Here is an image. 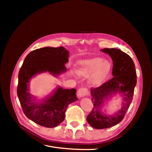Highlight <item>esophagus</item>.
Listing matches in <instances>:
<instances>
[{"mask_svg":"<svg viewBox=\"0 0 152 152\" xmlns=\"http://www.w3.org/2000/svg\"><path fill=\"white\" fill-rule=\"evenodd\" d=\"M89 94V91L86 87H80L77 92V95L79 96L80 98L84 97L85 96H87Z\"/></svg>","mask_w":152,"mask_h":152,"instance_id":"esophagus-1","label":"esophagus"}]
</instances>
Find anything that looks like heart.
Segmentation results:
<instances>
[{
    "instance_id": "obj_1",
    "label": "heart",
    "mask_w": 152,
    "mask_h": 152,
    "mask_svg": "<svg viewBox=\"0 0 152 152\" xmlns=\"http://www.w3.org/2000/svg\"><path fill=\"white\" fill-rule=\"evenodd\" d=\"M111 68L112 65L110 62L98 58L82 64L78 72L84 77H89L92 75L91 83L94 86H99L107 79Z\"/></svg>"
}]
</instances>
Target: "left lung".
Returning <instances> with one entry per match:
<instances>
[{
    "label": "left lung",
    "instance_id": "obj_1",
    "mask_svg": "<svg viewBox=\"0 0 152 152\" xmlns=\"http://www.w3.org/2000/svg\"><path fill=\"white\" fill-rule=\"evenodd\" d=\"M102 50L108 54L112 59L113 77L99 87L91 88L94 107L87 115V121L98 129L111 127L122 121L132 102L137 82L134 63L127 54L115 48H104ZM117 92L123 95L122 108L114 116H104L99 110L104 99Z\"/></svg>",
    "mask_w": 152,
    "mask_h": 152
}]
</instances>
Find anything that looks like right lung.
I'll return each instance as SVG.
<instances>
[{
    "label": "right lung",
    "mask_w": 152,
    "mask_h": 152,
    "mask_svg": "<svg viewBox=\"0 0 152 152\" xmlns=\"http://www.w3.org/2000/svg\"><path fill=\"white\" fill-rule=\"evenodd\" d=\"M68 51L63 47L42 48L32 50L26 56L18 73L17 94L25 115L45 127H55L65 117L69 104L77 100L76 89L59 87L54 93L40 103L35 102L28 92L29 80L37 73L49 72L58 75L66 70Z\"/></svg>",
    "instance_id": "1"
}]
</instances>
